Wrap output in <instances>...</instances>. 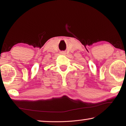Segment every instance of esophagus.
Segmentation results:
<instances>
[{
    "mask_svg": "<svg viewBox=\"0 0 126 126\" xmlns=\"http://www.w3.org/2000/svg\"><path fill=\"white\" fill-rule=\"evenodd\" d=\"M61 54H62V55H65V52H63H63H61Z\"/></svg>",
    "mask_w": 126,
    "mask_h": 126,
    "instance_id": "34e87169",
    "label": "esophagus"
}]
</instances>
